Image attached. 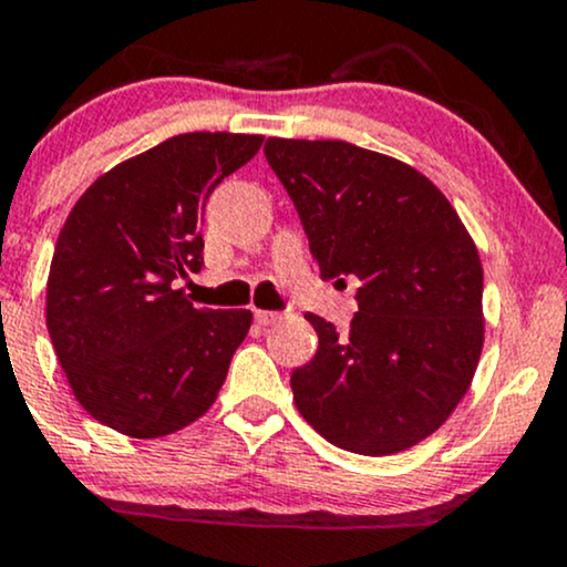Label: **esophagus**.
<instances>
[{
	"mask_svg": "<svg viewBox=\"0 0 567 567\" xmlns=\"http://www.w3.org/2000/svg\"><path fill=\"white\" fill-rule=\"evenodd\" d=\"M252 315H256V322L258 324H271V322H277L279 317H282V315H279V311H264V309H256V311H252Z\"/></svg>",
	"mask_w": 567,
	"mask_h": 567,
	"instance_id": "34e87169",
	"label": "esophagus"
}]
</instances>
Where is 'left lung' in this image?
<instances>
[{
	"label": "left lung",
	"instance_id": "left-lung-1",
	"mask_svg": "<svg viewBox=\"0 0 567 567\" xmlns=\"http://www.w3.org/2000/svg\"><path fill=\"white\" fill-rule=\"evenodd\" d=\"M264 152L322 279H360V311L343 333L306 315L320 347L290 375L298 413L351 453L419 445L470 392L483 351L472 234L424 173L386 154L296 138H269Z\"/></svg>",
	"mask_w": 567,
	"mask_h": 567
}]
</instances>
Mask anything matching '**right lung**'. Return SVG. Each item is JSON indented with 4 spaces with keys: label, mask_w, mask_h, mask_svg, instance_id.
<instances>
[{
    "label": "right lung",
    "mask_w": 567,
    "mask_h": 567,
    "mask_svg": "<svg viewBox=\"0 0 567 567\" xmlns=\"http://www.w3.org/2000/svg\"><path fill=\"white\" fill-rule=\"evenodd\" d=\"M264 135L184 133L103 173L71 207L48 277V330L76 402L114 432L157 440L205 415L250 309H197L205 202Z\"/></svg>",
    "instance_id": "obj_1"
}]
</instances>
